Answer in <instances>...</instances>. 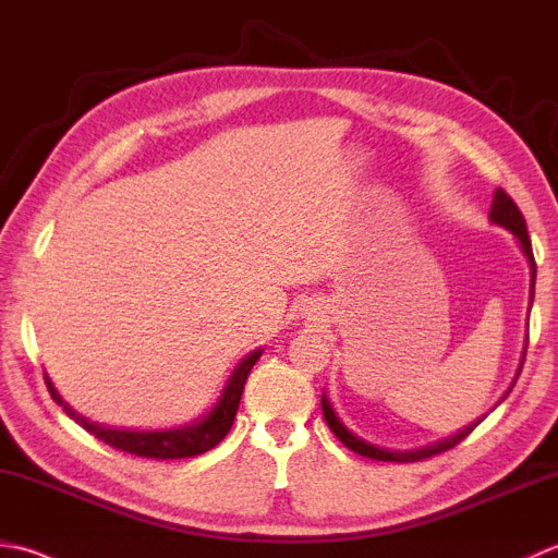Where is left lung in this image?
I'll list each match as a JSON object with an SVG mask.
<instances>
[{
    "mask_svg": "<svg viewBox=\"0 0 558 558\" xmlns=\"http://www.w3.org/2000/svg\"><path fill=\"white\" fill-rule=\"evenodd\" d=\"M490 220H494V222L500 225V227L510 229V232L518 236V242H520L522 251H525V256H527V260H530V276H532V280H530V288H532V290H530V302H532V298H534V280H537V264H534L532 242H530V234H527L525 217H522L520 207L515 205V201H512L504 189H498L496 195H494V205H490ZM530 307H532V304H530ZM522 363H525V355H522ZM522 363H520V369H522ZM520 369H518V375H520ZM512 385H515V381H512ZM510 389H512V387H510ZM508 395H510V391H508ZM504 399H506V397H504ZM322 411H324L326 423H329L331 433L348 447V450H353V452H357V454L367 457V460H377V462H421V460H430V457L442 454V452H447V450H452L454 445H460V442L466 438V435L472 433L478 423H482V421H476V423H472V425H466L464 430L454 433L452 438L440 440V442H433V445H428V447H418V450L391 452V450H381V447H375V445H369V442H365V440L355 438V435H353L351 430H348L341 421H338V416L333 413L331 403H329V399H326V395L322 397Z\"/></svg>",
    "mask_w": 558,
    "mask_h": 558,
    "instance_id": "8db88e82",
    "label": "left lung"
}]
</instances>
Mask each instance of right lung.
<instances>
[{
  "label": "right lung",
  "instance_id": "right-lung-1",
  "mask_svg": "<svg viewBox=\"0 0 558 558\" xmlns=\"http://www.w3.org/2000/svg\"><path fill=\"white\" fill-rule=\"evenodd\" d=\"M260 357V351H254L246 355L239 367L229 377L227 387L222 391L217 407L207 413V416L198 423H189L183 428H173V430H159V433H135V430H111V428H101V425L89 423L84 416H76V411H72L68 403L60 399L58 391H54L52 381L46 377V385L50 397L60 403L70 418L82 425L86 433H92L94 438H98L106 445L116 447L120 452L135 454V457H147V460H185V457H195L203 454L207 450H213L215 445H220L225 440V435L229 433L236 416L239 401H242V391L246 385V377L251 373V367L256 365V360Z\"/></svg>",
  "mask_w": 558,
  "mask_h": 558
}]
</instances>
